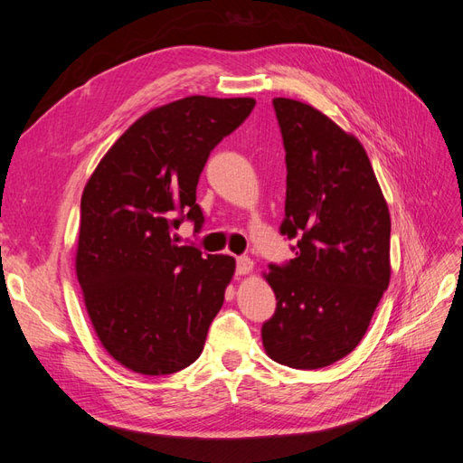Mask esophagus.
<instances>
[{
  "instance_id": "obj_1",
  "label": "esophagus",
  "mask_w": 463,
  "mask_h": 463,
  "mask_svg": "<svg viewBox=\"0 0 463 463\" xmlns=\"http://www.w3.org/2000/svg\"><path fill=\"white\" fill-rule=\"evenodd\" d=\"M235 272L240 276H245L249 272H253V260L249 257H237V264H235Z\"/></svg>"
}]
</instances>
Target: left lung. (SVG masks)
I'll list each match as a JSON object with an SVG mask.
<instances>
[{
  "mask_svg": "<svg viewBox=\"0 0 463 463\" xmlns=\"http://www.w3.org/2000/svg\"><path fill=\"white\" fill-rule=\"evenodd\" d=\"M286 148V218L296 259L264 274L276 311L270 359L320 369L352 354L390 282V213L363 145L309 104L274 98Z\"/></svg>",
  "mask_w": 463,
  "mask_h": 463,
  "instance_id": "obj_1",
  "label": "left lung"
}]
</instances>
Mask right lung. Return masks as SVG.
I'll list each match as a JSON object with an SVG mask.
<instances>
[{
    "instance_id": "obj_1",
    "label": "right lung",
    "mask_w": 463,
    "mask_h": 463,
    "mask_svg": "<svg viewBox=\"0 0 463 463\" xmlns=\"http://www.w3.org/2000/svg\"><path fill=\"white\" fill-rule=\"evenodd\" d=\"M253 108V98L210 96L154 108L106 152L82 191L75 270L98 340L123 367L172 374L203 354L235 260L179 247L172 232L184 220L203 228V167Z\"/></svg>"
}]
</instances>
